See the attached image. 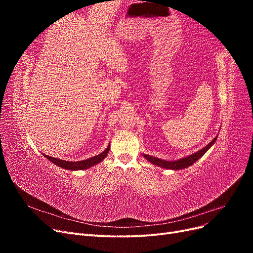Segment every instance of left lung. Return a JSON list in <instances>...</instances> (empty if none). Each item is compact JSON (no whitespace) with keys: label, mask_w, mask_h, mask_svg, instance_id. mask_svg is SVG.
I'll use <instances>...</instances> for the list:
<instances>
[{"label":"left lung","mask_w":253,"mask_h":253,"mask_svg":"<svg viewBox=\"0 0 253 253\" xmlns=\"http://www.w3.org/2000/svg\"><path fill=\"white\" fill-rule=\"evenodd\" d=\"M217 137H215L208 145H206V147L202 150H200L198 152L194 153V154L190 155L188 157H185V158H181V159H178V160H175V162H167V160H163V159H159V158H156V157H152V156H149V155H143L145 159H148L150 163H152L153 165H156L158 167H162V168H165V169H171V170H179V169H185V168L191 166L192 164H194L196 160L200 159L205 153L209 150V148L211 147V145L215 142Z\"/></svg>","instance_id":"8db88e82"}]
</instances>
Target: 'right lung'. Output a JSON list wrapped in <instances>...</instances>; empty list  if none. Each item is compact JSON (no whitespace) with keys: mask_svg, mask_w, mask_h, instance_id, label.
I'll use <instances>...</instances> for the list:
<instances>
[{"mask_svg":"<svg viewBox=\"0 0 253 253\" xmlns=\"http://www.w3.org/2000/svg\"><path fill=\"white\" fill-rule=\"evenodd\" d=\"M109 151H110V145L101 153V154H99V155L94 156L91 158H88V159H85V160H81V162H66V160L58 159V158H55V157H50L46 154H43V155L46 157L48 160H50L52 164H55V165H57L61 168H63V169L74 171V170H85V169H88V168H90V167L97 165L98 163H100L101 160L104 157H106V155H108Z\"/></svg>","mask_w":253,"mask_h":253,"instance_id":"add662e5","label":"right lung"}]
</instances>
